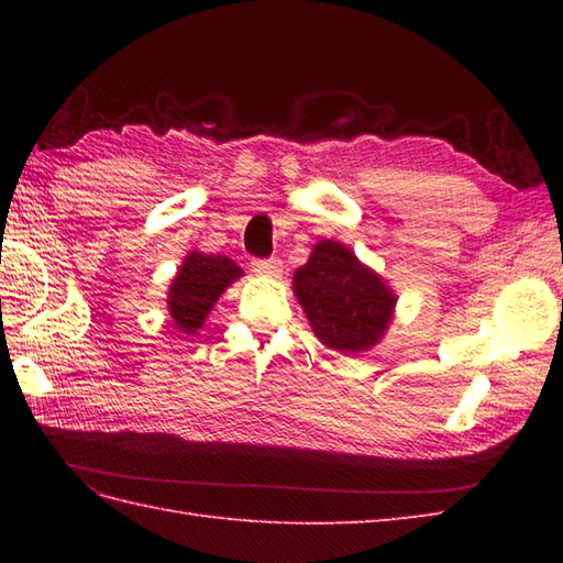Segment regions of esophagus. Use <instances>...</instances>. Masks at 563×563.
Masks as SVG:
<instances>
[{
	"label": "esophagus",
	"mask_w": 563,
	"mask_h": 563,
	"mask_svg": "<svg viewBox=\"0 0 563 563\" xmlns=\"http://www.w3.org/2000/svg\"><path fill=\"white\" fill-rule=\"evenodd\" d=\"M256 273L261 275H278L283 271V261L280 258H254L251 261Z\"/></svg>",
	"instance_id": "1"
}]
</instances>
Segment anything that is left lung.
<instances>
[{"instance_id":"1","label":"left lung","mask_w":563,"mask_h":563,"mask_svg":"<svg viewBox=\"0 0 563 563\" xmlns=\"http://www.w3.org/2000/svg\"><path fill=\"white\" fill-rule=\"evenodd\" d=\"M295 295L317 339L341 353L367 351L391 321L397 297L339 242L317 244L295 271Z\"/></svg>"}]
</instances>
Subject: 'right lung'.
<instances>
[{
  "mask_svg": "<svg viewBox=\"0 0 563 563\" xmlns=\"http://www.w3.org/2000/svg\"><path fill=\"white\" fill-rule=\"evenodd\" d=\"M239 275L242 268L232 258L206 256L198 251L188 254L169 288V309L176 324L186 333L200 329L212 305Z\"/></svg>",
  "mask_w": 563,
  "mask_h": 563,
  "instance_id": "right-lung-1",
  "label": "right lung"
}]
</instances>
